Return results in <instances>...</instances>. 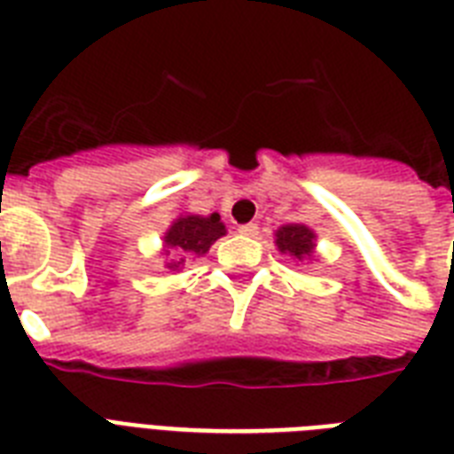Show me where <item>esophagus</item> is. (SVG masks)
Listing matches in <instances>:
<instances>
[{"label":"esophagus","mask_w":454,"mask_h":454,"mask_svg":"<svg viewBox=\"0 0 454 454\" xmlns=\"http://www.w3.org/2000/svg\"><path fill=\"white\" fill-rule=\"evenodd\" d=\"M238 233L254 238V235H259V226L256 223H242V226H238Z\"/></svg>","instance_id":"esophagus-1"}]
</instances>
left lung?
Segmentation results:
<instances>
[{
	"label": "left lung",
	"instance_id": "left-lung-1",
	"mask_svg": "<svg viewBox=\"0 0 454 454\" xmlns=\"http://www.w3.org/2000/svg\"><path fill=\"white\" fill-rule=\"evenodd\" d=\"M276 245L283 254L294 256L297 262H309L313 259V249H316V233L301 223H287L278 228Z\"/></svg>",
	"mask_w": 454,
	"mask_h": 454
}]
</instances>
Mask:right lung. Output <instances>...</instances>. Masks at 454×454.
<instances>
[{
	"mask_svg": "<svg viewBox=\"0 0 454 454\" xmlns=\"http://www.w3.org/2000/svg\"><path fill=\"white\" fill-rule=\"evenodd\" d=\"M221 235H226V226L221 223L216 212L209 216H198V214L178 216L164 233V254L169 259L167 269L178 270L191 256L207 254Z\"/></svg>",
	"mask_w": 454,
	"mask_h": 454,
	"instance_id": "obj_1",
	"label": "right lung"
}]
</instances>
